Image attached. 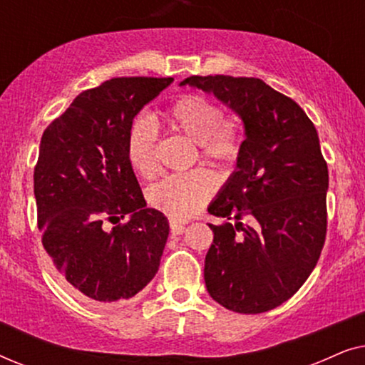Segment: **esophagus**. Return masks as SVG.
Here are the masks:
<instances>
[{
    "label": "esophagus",
    "mask_w": 365,
    "mask_h": 365,
    "mask_svg": "<svg viewBox=\"0 0 365 365\" xmlns=\"http://www.w3.org/2000/svg\"><path fill=\"white\" fill-rule=\"evenodd\" d=\"M169 227H171V232L174 234V236H178V234H182L184 229H186L184 222L176 221V219H169Z\"/></svg>",
    "instance_id": "34e87169"
}]
</instances>
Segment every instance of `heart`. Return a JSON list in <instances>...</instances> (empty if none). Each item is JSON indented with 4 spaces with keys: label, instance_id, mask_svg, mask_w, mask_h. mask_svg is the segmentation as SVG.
Wrapping results in <instances>:
<instances>
[{
    "label": "heart",
    "instance_id": "heart-1",
    "mask_svg": "<svg viewBox=\"0 0 365 365\" xmlns=\"http://www.w3.org/2000/svg\"><path fill=\"white\" fill-rule=\"evenodd\" d=\"M159 124L181 133L197 144L199 156L221 166L237 163L244 149L242 124L236 116H224L221 106L201 94H182L159 116ZM129 168L141 179H153L159 171L156 136L148 123L134 124L128 138ZM216 176L207 169L173 174L148 189V202L174 219L192 216L212 197Z\"/></svg>",
    "mask_w": 365,
    "mask_h": 365
}]
</instances>
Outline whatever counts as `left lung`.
I'll return each mask as SVG.
<instances>
[{
  "label": "left lung",
  "mask_w": 365,
  "mask_h": 365,
  "mask_svg": "<svg viewBox=\"0 0 365 365\" xmlns=\"http://www.w3.org/2000/svg\"><path fill=\"white\" fill-rule=\"evenodd\" d=\"M246 126L237 171L209 206L214 226L204 281L214 301L261 314L296 294L321 257L327 234V163L304 109L259 78L189 76Z\"/></svg>",
  "instance_id": "1"
}]
</instances>
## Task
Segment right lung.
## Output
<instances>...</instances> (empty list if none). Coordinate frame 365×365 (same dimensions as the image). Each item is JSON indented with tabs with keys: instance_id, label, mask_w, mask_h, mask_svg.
I'll use <instances>...</instances> for the list:
<instances>
[{
	"instance_id": "1",
	"label": "right lung",
	"mask_w": 365,
	"mask_h": 365,
	"mask_svg": "<svg viewBox=\"0 0 365 365\" xmlns=\"http://www.w3.org/2000/svg\"><path fill=\"white\" fill-rule=\"evenodd\" d=\"M171 81L113 78L78 94L43 133L34 166L41 242L63 281L86 301L131 299L159 269L168 217L146 207L126 148L134 116Z\"/></svg>"
}]
</instances>
